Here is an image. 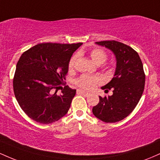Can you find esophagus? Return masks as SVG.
<instances>
[{
    "label": "esophagus",
    "mask_w": 160,
    "mask_h": 160,
    "mask_svg": "<svg viewBox=\"0 0 160 160\" xmlns=\"http://www.w3.org/2000/svg\"><path fill=\"white\" fill-rule=\"evenodd\" d=\"M78 93H79V94L83 95L84 96H89V92H85L83 90H80V89H78Z\"/></svg>",
    "instance_id": "34e87169"
}]
</instances>
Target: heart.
Instances as JSON below:
<instances>
[{
  "mask_svg": "<svg viewBox=\"0 0 160 160\" xmlns=\"http://www.w3.org/2000/svg\"><path fill=\"white\" fill-rule=\"evenodd\" d=\"M92 60L95 62L96 65H102L107 61L108 54L105 51L102 49L95 48L92 49L89 52ZM78 55L75 54L71 58L68 62V69L70 71L74 69L75 63L78 59ZM103 82V79L100 76H92V75H81L75 80V84L80 87V89H84L86 91H91L94 89L97 86L101 84Z\"/></svg>",
  "mask_w": 160,
  "mask_h": 160,
  "instance_id": "1",
  "label": "heart"
}]
</instances>
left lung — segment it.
<instances>
[{
	"label": "left lung",
	"instance_id": "obj_1",
	"mask_svg": "<svg viewBox=\"0 0 160 160\" xmlns=\"http://www.w3.org/2000/svg\"><path fill=\"white\" fill-rule=\"evenodd\" d=\"M114 53L117 68L114 77L102 87L105 92L113 89L111 96H99V102L92 108L97 118L105 122L123 120L135 109L143 94L145 74L139 55L129 46L116 40L96 42Z\"/></svg>",
	"mask_w": 160,
	"mask_h": 160
}]
</instances>
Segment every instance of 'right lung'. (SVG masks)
I'll return each mask as SVG.
<instances>
[{"instance_id": "add662e5", "label": "right lung", "mask_w": 160, "mask_h": 160, "mask_svg": "<svg viewBox=\"0 0 160 160\" xmlns=\"http://www.w3.org/2000/svg\"><path fill=\"white\" fill-rule=\"evenodd\" d=\"M82 44L39 43L19 58L12 80L14 94L20 108L33 120L52 123L68 113L76 89L65 86L61 94L56 92L66 79L73 53Z\"/></svg>"}]
</instances>
